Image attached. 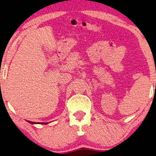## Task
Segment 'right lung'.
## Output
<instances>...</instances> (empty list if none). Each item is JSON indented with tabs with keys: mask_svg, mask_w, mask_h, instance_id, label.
Segmentation results:
<instances>
[{
	"mask_svg": "<svg viewBox=\"0 0 156 156\" xmlns=\"http://www.w3.org/2000/svg\"><path fill=\"white\" fill-rule=\"evenodd\" d=\"M29 123H32V124H33V123H35V122H31V121H28ZM48 123H41V124H47Z\"/></svg>",
	"mask_w": 156,
	"mask_h": 156,
	"instance_id": "right-lung-1",
	"label": "right lung"
}]
</instances>
